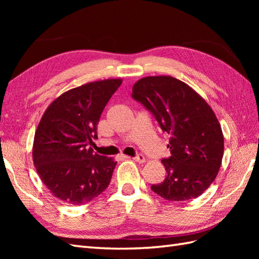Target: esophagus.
I'll return each instance as SVG.
<instances>
[{
  "label": "esophagus",
  "mask_w": 259,
  "mask_h": 259,
  "mask_svg": "<svg viewBox=\"0 0 259 259\" xmlns=\"http://www.w3.org/2000/svg\"><path fill=\"white\" fill-rule=\"evenodd\" d=\"M134 160L137 162H140V163H144L146 161V158L144 155H137L136 157H134Z\"/></svg>",
  "instance_id": "obj_1"
}]
</instances>
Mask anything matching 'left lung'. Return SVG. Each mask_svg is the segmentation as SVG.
<instances>
[{
	"label": "left lung",
	"mask_w": 259,
	"mask_h": 259,
	"mask_svg": "<svg viewBox=\"0 0 259 259\" xmlns=\"http://www.w3.org/2000/svg\"><path fill=\"white\" fill-rule=\"evenodd\" d=\"M131 96L155 115L170 135V156L162 159L166 178L151 189L163 199H195L216 179L224 155V135L210 106L185 82L170 75L146 76Z\"/></svg>",
	"instance_id": "1"
}]
</instances>
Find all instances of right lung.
<instances>
[{
    "label": "right lung",
    "mask_w": 259,
    "mask_h": 259,
    "mask_svg": "<svg viewBox=\"0 0 259 259\" xmlns=\"http://www.w3.org/2000/svg\"><path fill=\"white\" fill-rule=\"evenodd\" d=\"M121 79L93 81L62 93L43 113L32 157L42 183L70 205L95 199L110 184L117 161L90 147L97 125Z\"/></svg>",
    "instance_id": "1"
}]
</instances>
